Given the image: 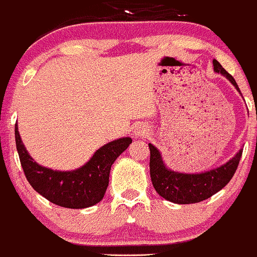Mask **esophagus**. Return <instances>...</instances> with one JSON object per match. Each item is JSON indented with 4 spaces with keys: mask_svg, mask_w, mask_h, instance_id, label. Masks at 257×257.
Returning a JSON list of instances; mask_svg holds the SVG:
<instances>
[{
    "mask_svg": "<svg viewBox=\"0 0 257 257\" xmlns=\"http://www.w3.org/2000/svg\"><path fill=\"white\" fill-rule=\"evenodd\" d=\"M145 132H147V130H145L144 127H141V126H138V127L135 128V135H137V136H143Z\"/></svg>",
    "mask_w": 257,
    "mask_h": 257,
    "instance_id": "34e87169",
    "label": "esophagus"
}]
</instances>
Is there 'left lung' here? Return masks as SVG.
<instances>
[{
	"label": "left lung",
	"mask_w": 257,
	"mask_h": 257,
	"mask_svg": "<svg viewBox=\"0 0 257 257\" xmlns=\"http://www.w3.org/2000/svg\"><path fill=\"white\" fill-rule=\"evenodd\" d=\"M213 70L226 77L240 94L235 78L216 59H213ZM149 148H150V176L154 188L166 200L180 205L195 204L206 200L224 188L232 179L243 151V149H240L226 163L207 172L187 174L169 169L163 162L160 150L151 143H149Z\"/></svg>",
	"instance_id": "left-lung-1"
}]
</instances>
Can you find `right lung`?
<instances>
[{"mask_svg":"<svg viewBox=\"0 0 257 257\" xmlns=\"http://www.w3.org/2000/svg\"><path fill=\"white\" fill-rule=\"evenodd\" d=\"M15 143L27 181L40 195L66 208H85L102 200L109 182L110 167L132 143L122 137L104 144L75 170H53L37 163L28 154L15 123Z\"/></svg>","mask_w":257,"mask_h":257,"instance_id":"add662e5","label":"right lung"}]
</instances>
